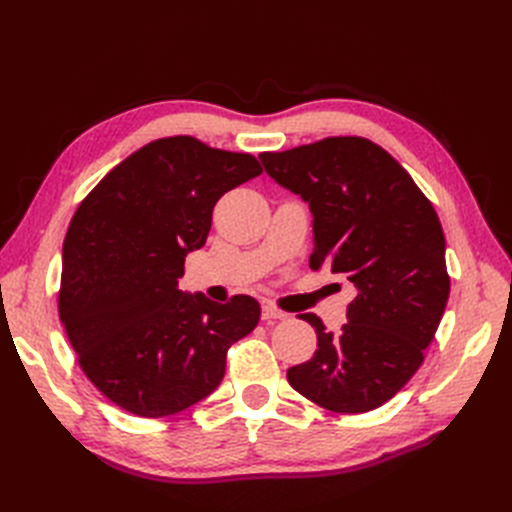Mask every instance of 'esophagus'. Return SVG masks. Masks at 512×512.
I'll list each match as a JSON object with an SVG mask.
<instances>
[{
  "instance_id": "obj_1",
  "label": "esophagus",
  "mask_w": 512,
  "mask_h": 512,
  "mask_svg": "<svg viewBox=\"0 0 512 512\" xmlns=\"http://www.w3.org/2000/svg\"><path fill=\"white\" fill-rule=\"evenodd\" d=\"M288 314L273 305H262V320H286Z\"/></svg>"
}]
</instances>
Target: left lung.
<instances>
[{
    "instance_id": "8db88e82",
    "label": "left lung",
    "mask_w": 512,
    "mask_h": 512,
    "mask_svg": "<svg viewBox=\"0 0 512 512\" xmlns=\"http://www.w3.org/2000/svg\"><path fill=\"white\" fill-rule=\"evenodd\" d=\"M260 162L312 211L309 267L344 273L356 290L339 333L301 314L318 350L288 369V382L331 412L374 410L416 374L444 314L451 280L438 213L406 168L361 136L267 151Z\"/></svg>"
}]
</instances>
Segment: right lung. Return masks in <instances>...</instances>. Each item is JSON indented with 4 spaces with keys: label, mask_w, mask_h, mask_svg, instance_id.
<instances>
[{
    "label": "right lung",
    "mask_w": 512,
    "mask_h": 512,
    "mask_svg": "<svg viewBox=\"0 0 512 512\" xmlns=\"http://www.w3.org/2000/svg\"><path fill=\"white\" fill-rule=\"evenodd\" d=\"M260 173L250 153L170 136L134 151L76 209L59 318L115 406L162 418L198 404L220 386L228 348L256 329V299L215 303L179 290V277L207 241L215 203Z\"/></svg>",
    "instance_id": "1"
}]
</instances>
